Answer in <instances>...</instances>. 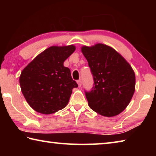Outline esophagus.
Instances as JSON below:
<instances>
[{
	"instance_id": "1",
	"label": "esophagus",
	"mask_w": 156,
	"mask_h": 156,
	"mask_svg": "<svg viewBox=\"0 0 156 156\" xmlns=\"http://www.w3.org/2000/svg\"><path fill=\"white\" fill-rule=\"evenodd\" d=\"M77 83H78V84L79 87H80L82 86V80H77Z\"/></svg>"
}]
</instances>
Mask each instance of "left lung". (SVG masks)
Wrapping results in <instances>:
<instances>
[{"label":"left lung","instance_id":"1","mask_svg":"<svg viewBox=\"0 0 156 156\" xmlns=\"http://www.w3.org/2000/svg\"><path fill=\"white\" fill-rule=\"evenodd\" d=\"M93 76L94 86L84 91L89 107L99 114L112 117L127 107L135 91L136 76L126 60L103 44L82 47Z\"/></svg>","mask_w":156,"mask_h":156}]
</instances>
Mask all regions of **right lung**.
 <instances>
[{
    "label": "right lung",
    "mask_w": 156,
    "mask_h": 156,
    "mask_svg": "<svg viewBox=\"0 0 156 156\" xmlns=\"http://www.w3.org/2000/svg\"><path fill=\"white\" fill-rule=\"evenodd\" d=\"M75 47H50L37 56L23 72L21 91L30 106L43 114H51L68 104L73 88L78 85L63 62Z\"/></svg>",
    "instance_id": "add662e5"
}]
</instances>
